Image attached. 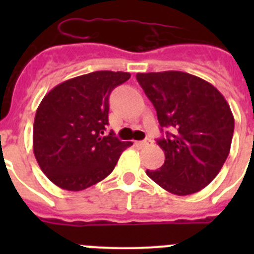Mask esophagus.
I'll list each match as a JSON object with an SVG mask.
<instances>
[{"label":"esophagus","mask_w":254,"mask_h":254,"mask_svg":"<svg viewBox=\"0 0 254 254\" xmlns=\"http://www.w3.org/2000/svg\"><path fill=\"white\" fill-rule=\"evenodd\" d=\"M150 142H151V140H150V138H145V140L138 141V142H136V145H138V146L143 147V146H147V145H149Z\"/></svg>","instance_id":"esophagus-1"}]
</instances>
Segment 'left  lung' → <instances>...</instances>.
<instances>
[{"label":"left lung","mask_w":254,"mask_h":254,"mask_svg":"<svg viewBox=\"0 0 254 254\" xmlns=\"http://www.w3.org/2000/svg\"><path fill=\"white\" fill-rule=\"evenodd\" d=\"M154 105L165 161L146 174L178 196L196 193L214 181L232 145L234 117L223 94L197 76L181 71L137 73Z\"/></svg>","instance_id":"8db88e82"}]
</instances>
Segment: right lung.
Here are the masks:
<instances>
[{
	"mask_svg": "<svg viewBox=\"0 0 254 254\" xmlns=\"http://www.w3.org/2000/svg\"><path fill=\"white\" fill-rule=\"evenodd\" d=\"M128 72L95 71L53 87L40 102L33 151L42 172L62 190H82L113 172L132 142L105 134L109 95Z\"/></svg>",
	"mask_w": 254,
	"mask_h": 254,
	"instance_id": "obj_1",
	"label": "right lung"
}]
</instances>
